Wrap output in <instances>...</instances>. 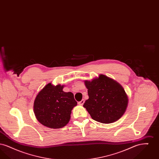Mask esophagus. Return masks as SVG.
<instances>
[{"label": "esophagus", "instance_id": "obj_1", "mask_svg": "<svg viewBox=\"0 0 159 159\" xmlns=\"http://www.w3.org/2000/svg\"><path fill=\"white\" fill-rule=\"evenodd\" d=\"M84 102V100L82 99V100H81L80 101H79V102H78V104H79V105H80V106H83Z\"/></svg>", "mask_w": 159, "mask_h": 159}]
</instances>
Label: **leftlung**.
Returning <instances> with one entry per match:
<instances>
[{"label":"left lung","instance_id":"left-lung-1","mask_svg":"<svg viewBox=\"0 0 159 159\" xmlns=\"http://www.w3.org/2000/svg\"><path fill=\"white\" fill-rule=\"evenodd\" d=\"M89 99L83 104L91 117L102 123L117 121L124 114L128 97L121 85L107 76L100 75L92 81L85 80Z\"/></svg>","mask_w":159,"mask_h":159}]
</instances>
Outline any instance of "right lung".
I'll list each match as a JSON object with an SVG mask.
<instances>
[{"label":"right lung","mask_w":159,"mask_h":159,"mask_svg":"<svg viewBox=\"0 0 159 159\" xmlns=\"http://www.w3.org/2000/svg\"><path fill=\"white\" fill-rule=\"evenodd\" d=\"M64 85L48 83L38 93L33 106L38 121L51 129L61 128L70 119V115L77 102L73 93L62 91Z\"/></svg>","instance_id":"right-lung-1"}]
</instances>
